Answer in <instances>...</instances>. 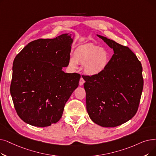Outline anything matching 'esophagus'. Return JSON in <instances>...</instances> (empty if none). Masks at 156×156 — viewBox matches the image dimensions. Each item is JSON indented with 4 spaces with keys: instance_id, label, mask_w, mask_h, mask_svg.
<instances>
[{
    "instance_id": "esophagus-1",
    "label": "esophagus",
    "mask_w": 156,
    "mask_h": 156,
    "mask_svg": "<svg viewBox=\"0 0 156 156\" xmlns=\"http://www.w3.org/2000/svg\"><path fill=\"white\" fill-rule=\"evenodd\" d=\"M84 82H85V80H83V78L82 77L80 78V82H79V85H80V86H82V85H83V83H84Z\"/></svg>"
}]
</instances>
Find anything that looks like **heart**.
<instances>
[{
    "mask_svg": "<svg viewBox=\"0 0 156 156\" xmlns=\"http://www.w3.org/2000/svg\"><path fill=\"white\" fill-rule=\"evenodd\" d=\"M110 59L111 55L106 49L94 44H85L77 47L69 64L73 67H76L77 62L84 65V72L87 75L96 76L107 69Z\"/></svg>",
    "mask_w": 156,
    "mask_h": 156,
    "instance_id": "heart-1",
    "label": "heart"
}]
</instances>
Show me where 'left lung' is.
I'll list each match as a JSON object with an SVG mask.
<instances>
[{"label": "left lung", "mask_w": 156, "mask_h": 156, "mask_svg": "<svg viewBox=\"0 0 156 156\" xmlns=\"http://www.w3.org/2000/svg\"><path fill=\"white\" fill-rule=\"evenodd\" d=\"M97 36L114 54L103 73L96 76L82 75L87 110L94 123L113 127L129 120L137 112L144 87L142 66L127 46Z\"/></svg>", "instance_id": "left-lung-1"}]
</instances>
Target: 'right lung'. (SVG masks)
<instances>
[{
	"label": "right lung",
	"instance_id": "add662e5",
	"mask_svg": "<svg viewBox=\"0 0 156 156\" xmlns=\"http://www.w3.org/2000/svg\"><path fill=\"white\" fill-rule=\"evenodd\" d=\"M71 34L29 43L16 56L10 92L19 117L33 126L47 127L62 117L66 103L78 86L80 75L66 73Z\"/></svg>",
	"mask_w": 156,
	"mask_h": 156
}]
</instances>
